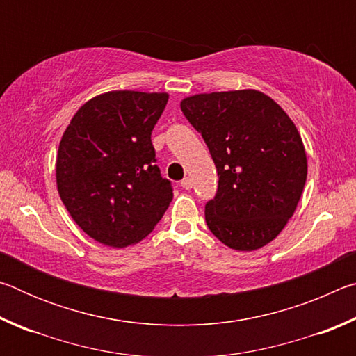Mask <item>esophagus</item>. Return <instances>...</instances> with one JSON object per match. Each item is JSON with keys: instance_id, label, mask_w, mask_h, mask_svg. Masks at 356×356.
<instances>
[{"instance_id": "1", "label": "esophagus", "mask_w": 356, "mask_h": 356, "mask_svg": "<svg viewBox=\"0 0 356 356\" xmlns=\"http://www.w3.org/2000/svg\"><path fill=\"white\" fill-rule=\"evenodd\" d=\"M180 186H182V188H185V190H190L191 186H193V182H191V179L190 177H185L182 182H180Z\"/></svg>"}]
</instances>
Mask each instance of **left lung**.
<instances>
[{
	"label": "left lung",
	"mask_w": 356,
	"mask_h": 356,
	"mask_svg": "<svg viewBox=\"0 0 356 356\" xmlns=\"http://www.w3.org/2000/svg\"><path fill=\"white\" fill-rule=\"evenodd\" d=\"M180 110L218 171L206 204L209 229L232 250L262 248L284 229L306 184L308 160L292 119L254 89L196 94Z\"/></svg>",
	"instance_id": "8db88e82"
}]
</instances>
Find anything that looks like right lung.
<instances>
[{
  "label": "right lung",
  "mask_w": 356,
  "mask_h": 356,
  "mask_svg": "<svg viewBox=\"0 0 356 356\" xmlns=\"http://www.w3.org/2000/svg\"><path fill=\"white\" fill-rule=\"evenodd\" d=\"M170 95L110 91L72 118L56 156V185L65 209L89 237L111 248L152 232L172 200L155 165L150 135Z\"/></svg>",
  "instance_id": "obj_1"
}]
</instances>
